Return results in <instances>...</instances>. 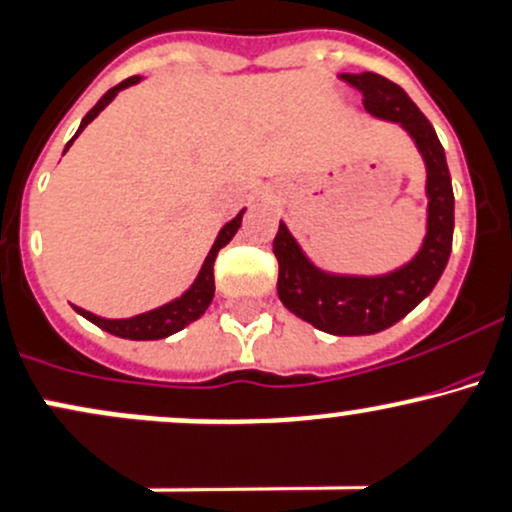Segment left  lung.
Here are the masks:
<instances>
[{"instance_id": "left-lung-1", "label": "left lung", "mask_w": 512, "mask_h": 512, "mask_svg": "<svg viewBox=\"0 0 512 512\" xmlns=\"http://www.w3.org/2000/svg\"><path fill=\"white\" fill-rule=\"evenodd\" d=\"M364 97V109L381 121L401 123L425 160V194H428V228L420 250L406 265L389 274L359 277L335 274L313 265L279 221L274 257L279 262V301L313 328L330 335H374L391 328L413 311L435 289L445 272L454 233V192L445 148L423 111L396 82L376 75H342Z\"/></svg>"}]
</instances>
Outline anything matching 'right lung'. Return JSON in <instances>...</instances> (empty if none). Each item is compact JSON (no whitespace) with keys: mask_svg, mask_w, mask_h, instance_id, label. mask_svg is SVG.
Here are the masks:
<instances>
[{"mask_svg":"<svg viewBox=\"0 0 512 512\" xmlns=\"http://www.w3.org/2000/svg\"><path fill=\"white\" fill-rule=\"evenodd\" d=\"M140 80H143V77L136 75V77H128V80H123L121 84H116V87H111L109 92H106L104 97H101L97 104L87 111V116L82 119L77 133L72 136L70 143L65 145V153H67V148L75 143V138L80 136L84 128H87V123H92L94 119H97L99 111H104L106 106L114 101L116 94L121 92V89L131 87V84H138ZM243 213H245V209L240 211L233 221H228L226 226L218 230L209 255H206L204 265H201L199 274H196L194 284L189 286V289L184 291L179 299L165 303V306H160V308H153V311H148V313H140V316H133V318H101V316H94V313L84 311V308H80V306H75V311L80 313V316L87 318L89 323L99 325L101 330H106V333L116 335V338H123V340H162V338H167V335L179 333V330L187 328L189 323H194V320H199L201 316H204L206 308L211 306L213 291H216V282H213V262H216L218 250H221V247H226L230 240H233V235L238 233L240 223H243Z\"/></svg>","mask_w":512,"mask_h":512,"instance_id":"obj_1","label":"right lung"}]
</instances>
